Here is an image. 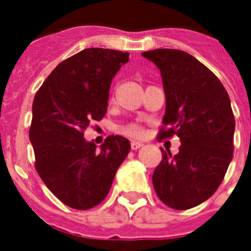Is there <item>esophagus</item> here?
Segmentation results:
<instances>
[{
	"label": "esophagus",
	"mask_w": 251,
	"mask_h": 251,
	"mask_svg": "<svg viewBox=\"0 0 251 251\" xmlns=\"http://www.w3.org/2000/svg\"><path fill=\"white\" fill-rule=\"evenodd\" d=\"M131 150H138L141 149L142 146H143V143L142 142H138V141H131Z\"/></svg>",
	"instance_id": "esophagus-1"
}]
</instances>
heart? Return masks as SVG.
<instances>
[{
	"label": "heart",
	"mask_w": 251,
	"mask_h": 251,
	"mask_svg": "<svg viewBox=\"0 0 251 251\" xmlns=\"http://www.w3.org/2000/svg\"><path fill=\"white\" fill-rule=\"evenodd\" d=\"M118 131L127 137H142L145 134V129L138 124H127L125 126H121Z\"/></svg>",
	"instance_id": "1"
}]
</instances>
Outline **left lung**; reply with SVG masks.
<instances>
[{
    "label": "left lung",
    "mask_w": 251,
    "mask_h": 251,
    "mask_svg": "<svg viewBox=\"0 0 251 251\" xmlns=\"http://www.w3.org/2000/svg\"><path fill=\"white\" fill-rule=\"evenodd\" d=\"M160 70L165 92L164 126L159 141L177 135L179 151L161 150L153 189L168 207L189 210L220 186L233 157L234 116L218 76L195 57L178 49L142 53Z\"/></svg>",
    "instance_id": "obj_1"
}]
</instances>
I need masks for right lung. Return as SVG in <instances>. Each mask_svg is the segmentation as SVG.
<instances>
[{
	"label": "right lung",
	"mask_w": 251,
	"mask_h": 251,
	"mask_svg": "<svg viewBox=\"0 0 251 251\" xmlns=\"http://www.w3.org/2000/svg\"><path fill=\"white\" fill-rule=\"evenodd\" d=\"M129 53L88 48L62 61L35 95L29 141L35 168L66 206L90 210L105 199L130 142L109 135L96 149L83 138L106 113L112 79Z\"/></svg>",
	"instance_id": "right-lung-1"
}]
</instances>
